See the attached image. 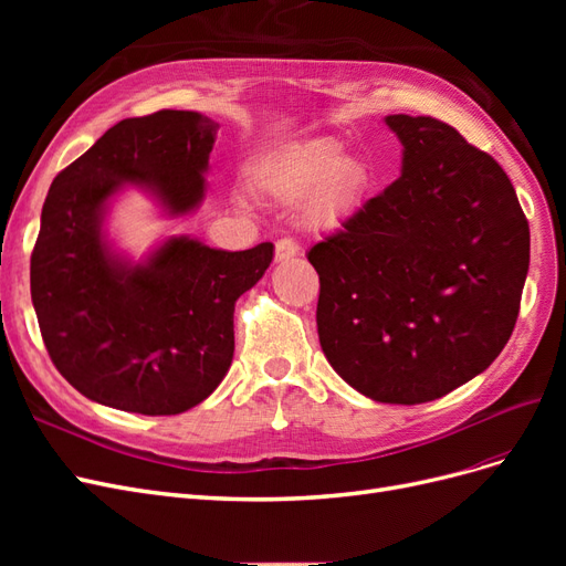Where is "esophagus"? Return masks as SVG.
I'll return each mask as SVG.
<instances>
[{"label":"esophagus","mask_w":566,"mask_h":566,"mask_svg":"<svg viewBox=\"0 0 566 566\" xmlns=\"http://www.w3.org/2000/svg\"><path fill=\"white\" fill-rule=\"evenodd\" d=\"M297 254H300V245L293 241V238H281V241H276V262H287Z\"/></svg>","instance_id":"esophagus-1"}]
</instances>
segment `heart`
Masks as SVG:
<instances>
[{
    "label": "heart",
    "mask_w": 566,
    "mask_h": 566,
    "mask_svg": "<svg viewBox=\"0 0 566 566\" xmlns=\"http://www.w3.org/2000/svg\"><path fill=\"white\" fill-rule=\"evenodd\" d=\"M256 191L281 205H295L306 227L333 229L361 205L370 172L368 165L342 150L331 136L295 142L254 167Z\"/></svg>",
    "instance_id": "b5f03b06"
}]
</instances>
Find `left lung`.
I'll return each mask as SVG.
<instances>
[{"label":"left lung","mask_w":566,"mask_h":566,"mask_svg":"<svg viewBox=\"0 0 566 566\" xmlns=\"http://www.w3.org/2000/svg\"><path fill=\"white\" fill-rule=\"evenodd\" d=\"M401 177L310 250L321 349L380 403L434 401L486 370L517 323L528 221L503 167L427 115H387Z\"/></svg>","instance_id":"1"}]
</instances>
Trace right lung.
Returning <instances> with one entry per match:
<instances>
[{"instance_id":"right-lung-1","label":"right lung","mask_w":566,"mask_h":566,"mask_svg":"<svg viewBox=\"0 0 566 566\" xmlns=\"http://www.w3.org/2000/svg\"><path fill=\"white\" fill-rule=\"evenodd\" d=\"M217 129L193 111L127 117L51 181L30 256L32 306L51 361L96 403L177 416L231 368L235 300L264 276L273 245L227 252L172 235L132 264L104 233L125 186L169 217L193 212Z\"/></svg>"}]
</instances>
